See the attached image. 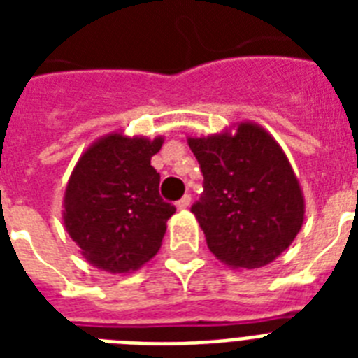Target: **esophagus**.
Here are the masks:
<instances>
[{
    "label": "esophagus",
    "mask_w": 358,
    "mask_h": 358,
    "mask_svg": "<svg viewBox=\"0 0 358 358\" xmlns=\"http://www.w3.org/2000/svg\"><path fill=\"white\" fill-rule=\"evenodd\" d=\"M189 206H191V196L189 195H184L178 202H176V208H178V210H187Z\"/></svg>",
    "instance_id": "34e87169"
}]
</instances>
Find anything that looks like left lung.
<instances>
[{
	"label": "left lung",
	"mask_w": 358,
	"mask_h": 358,
	"mask_svg": "<svg viewBox=\"0 0 358 358\" xmlns=\"http://www.w3.org/2000/svg\"><path fill=\"white\" fill-rule=\"evenodd\" d=\"M204 193L191 208L208 249L234 269L282 255L305 221V196L288 156L266 128L241 120L208 137L187 135Z\"/></svg>",
	"instance_id": "obj_1"
}]
</instances>
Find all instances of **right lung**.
Returning <instances> with one entry per match:
<instances>
[{
    "instance_id": "right-lung-1",
    "label": "right lung",
    "mask_w": 358,
    "mask_h": 358,
    "mask_svg": "<svg viewBox=\"0 0 358 358\" xmlns=\"http://www.w3.org/2000/svg\"><path fill=\"white\" fill-rule=\"evenodd\" d=\"M163 135L109 131L81 152L63 196V224L91 266L131 273L157 255L176 208L159 196L150 165Z\"/></svg>"
}]
</instances>
